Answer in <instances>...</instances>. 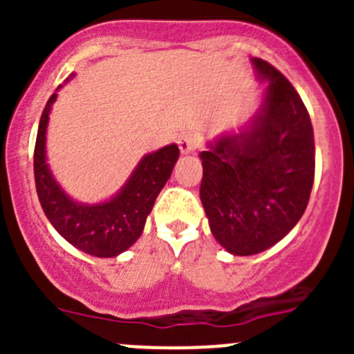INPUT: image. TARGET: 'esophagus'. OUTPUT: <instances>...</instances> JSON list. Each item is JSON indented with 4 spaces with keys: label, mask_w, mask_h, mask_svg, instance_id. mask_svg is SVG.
I'll return each instance as SVG.
<instances>
[{
    "label": "esophagus",
    "mask_w": 354,
    "mask_h": 354,
    "mask_svg": "<svg viewBox=\"0 0 354 354\" xmlns=\"http://www.w3.org/2000/svg\"><path fill=\"white\" fill-rule=\"evenodd\" d=\"M198 138L194 133H181L178 137V147H180L181 154H192L197 149Z\"/></svg>",
    "instance_id": "obj_1"
}]
</instances>
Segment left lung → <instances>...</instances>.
I'll return each mask as SVG.
<instances>
[{"label": "left lung", "mask_w": 354, "mask_h": 354, "mask_svg": "<svg viewBox=\"0 0 354 354\" xmlns=\"http://www.w3.org/2000/svg\"><path fill=\"white\" fill-rule=\"evenodd\" d=\"M267 87L253 120L209 142L200 200L210 231L233 255H255L296 226L315 176L310 114L289 80L270 63L252 59Z\"/></svg>", "instance_id": "8db88e82"}]
</instances>
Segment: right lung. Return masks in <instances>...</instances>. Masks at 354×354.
<instances>
[{
  "mask_svg": "<svg viewBox=\"0 0 354 354\" xmlns=\"http://www.w3.org/2000/svg\"><path fill=\"white\" fill-rule=\"evenodd\" d=\"M56 97L58 94H53L42 111L35 138L34 176L39 202L49 223L68 243L88 255L116 257L140 238L157 195L173 173L180 149L171 144L144 156L113 198L94 205L75 202L62 190L46 162V131Z\"/></svg>",
  "mask_w": 354,
  "mask_h": 354,
  "instance_id": "right-lung-1",
  "label": "right lung"
}]
</instances>
